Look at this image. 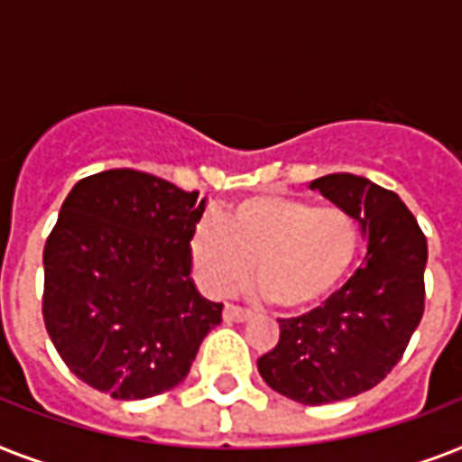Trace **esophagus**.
<instances>
[{"mask_svg":"<svg viewBox=\"0 0 462 462\" xmlns=\"http://www.w3.org/2000/svg\"><path fill=\"white\" fill-rule=\"evenodd\" d=\"M223 316H225V321L245 323V321H249V319H252V311H249V309L237 307V304H225Z\"/></svg>","mask_w":462,"mask_h":462,"instance_id":"obj_1","label":"esophagus"}]
</instances>
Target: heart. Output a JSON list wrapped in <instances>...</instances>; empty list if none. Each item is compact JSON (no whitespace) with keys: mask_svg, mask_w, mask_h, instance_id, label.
I'll use <instances>...</instances> for the list:
<instances>
[{"mask_svg":"<svg viewBox=\"0 0 462 462\" xmlns=\"http://www.w3.org/2000/svg\"><path fill=\"white\" fill-rule=\"evenodd\" d=\"M191 261L210 295L254 278L281 311L314 307L343 281L359 246V223L337 206L288 194H256L203 217L191 232Z\"/></svg>","mask_w":462,"mask_h":462,"instance_id":"heart-1","label":"heart"}]
</instances>
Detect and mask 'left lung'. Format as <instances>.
<instances>
[{"label": "left lung", "mask_w": 462, "mask_h": 462, "mask_svg": "<svg viewBox=\"0 0 462 462\" xmlns=\"http://www.w3.org/2000/svg\"><path fill=\"white\" fill-rule=\"evenodd\" d=\"M309 187L362 225L366 256L321 307L281 319V340L256 365L285 398L326 405L365 393L401 362L424 314L427 237L401 196L366 177L326 174Z\"/></svg>", "instance_id": "8db88e82"}]
</instances>
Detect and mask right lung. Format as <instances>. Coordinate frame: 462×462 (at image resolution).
<instances>
[{
	"label": "right lung",
	"instance_id": "right-lung-1",
	"mask_svg": "<svg viewBox=\"0 0 462 462\" xmlns=\"http://www.w3.org/2000/svg\"><path fill=\"white\" fill-rule=\"evenodd\" d=\"M199 191L139 170H105L61 203L42 252V319L64 365L88 386L143 401L187 379L223 304L191 281Z\"/></svg>",
	"mask_w": 462,
	"mask_h": 462
}]
</instances>
